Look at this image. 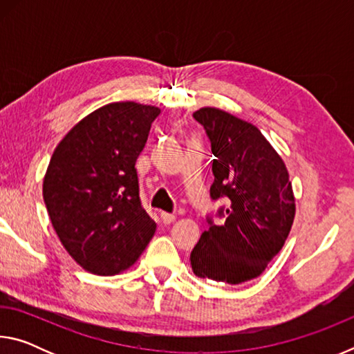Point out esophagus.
<instances>
[{"instance_id": "1", "label": "esophagus", "mask_w": 354, "mask_h": 354, "mask_svg": "<svg viewBox=\"0 0 354 354\" xmlns=\"http://www.w3.org/2000/svg\"><path fill=\"white\" fill-rule=\"evenodd\" d=\"M160 220H162L164 225H170V223H173V221L176 220V217H175V215H173V214L162 212V214H160Z\"/></svg>"}]
</instances>
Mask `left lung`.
I'll return each instance as SVG.
<instances>
[{
  "label": "left lung",
  "instance_id": "8db88e82",
  "mask_svg": "<svg viewBox=\"0 0 354 354\" xmlns=\"http://www.w3.org/2000/svg\"><path fill=\"white\" fill-rule=\"evenodd\" d=\"M194 118L203 124L214 154L211 198L226 196L225 225H214L190 253L198 278L227 284L254 279L266 270L289 236L295 218L289 171L266 137L245 120L217 107H201Z\"/></svg>",
  "mask_w": 354,
  "mask_h": 354
}]
</instances>
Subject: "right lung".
Returning <instances> with one entry per match:
<instances>
[{
	"instance_id": "1",
	"label": "right lung",
	"mask_w": 354,
	"mask_h": 354,
	"mask_svg": "<svg viewBox=\"0 0 354 354\" xmlns=\"http://www.w3.org/2000/svg\"><path fill=\"white\" fill-rule=\"evenodd\" d=\"M159 113L134 101L106 104L76 123L51 156L45 206L59 241L84 270L100 277L128 270L154 236L136 160Z\"/></svg>"
}]
</instances>
